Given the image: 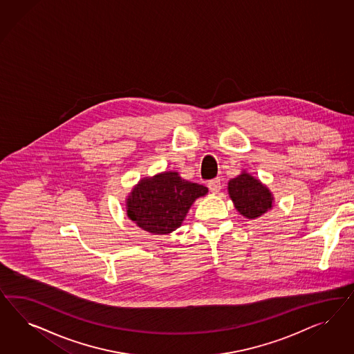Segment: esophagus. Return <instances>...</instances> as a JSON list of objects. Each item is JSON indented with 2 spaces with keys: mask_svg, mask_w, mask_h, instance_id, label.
<instances>
[{
  "mask_svg": "<svg viewBox=\"0 0 354 354\" xmlns=\"http://www.w3.org/2000/svg\"><path fill=\"white\" fill-rule=\"evenodd\" d=\"M207 187H209V189L213 193L219 192V191H221V179L216 178V179L210 180V182L207 183Z\"/></svg>",
  "mask_w": 354,
  "mask_h": 354,
  "instance_id": "obj_1",
  "label": "esophagus"
}]
</instances>
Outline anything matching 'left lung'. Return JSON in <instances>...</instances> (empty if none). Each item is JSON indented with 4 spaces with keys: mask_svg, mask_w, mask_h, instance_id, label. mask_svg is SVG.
<instances>
[{
    "mask_svg": "<svg viewBox=\"0 0 354 354\" xmlns=\"http://www.w3.org/2000/svg\"><path fill=\"white\" fill-rule=\"evenodd\" d=\"M227 191L236 210L247 219H257L272 209L274 196L268 185L245 170L228 182Z\"/></svg>",
    "mask_w": 354,
    "mask_h": 354,
    "instance_id": "1",
    "label": "left lung"
}]
</instances>
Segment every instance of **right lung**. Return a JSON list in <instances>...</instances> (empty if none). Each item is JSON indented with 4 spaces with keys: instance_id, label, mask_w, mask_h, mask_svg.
<instances>
[{
    "instance_id": "1",
    "label": "right lung",
    "mask_w": 354,
    "mask_h": 354,
    "mask_svg": "<svg viewBox=\"0 0 354 354\" xmlns=\"http://www.w3.org/2000/svg\"><path fill=\"white\" fill-rule=\"evenodd\" d=\"M209 189L183 179L176 171H163L140 179L126 197L129 219L150 234L166 235L182 225L193 203Z\"/></svg>"
}]
</instances>
